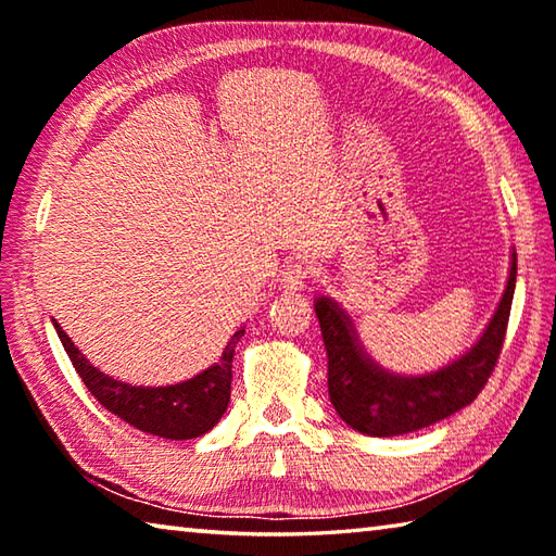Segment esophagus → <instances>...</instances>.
<instances>
[{
	"mask_svg": "<svg viewBox=\"0 0 556 556\" xmlns=\"http://www.w3.org/2000/svg\"><path fill=\"white\" fill-rule=\"evenodd\" d=\"M306 279H308V267L304 262H289L287 269L281 271V285L289 291H301L306 287Z\"/></svg>",
	"mask_w": 556,
	"mask_h": 556,
	"instance_id": "obj_1",
	"label": "esophagus"
}]
</instances>
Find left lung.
<instances>
[{
    "label": "left lung",
    "instance_id": "left-lung-1",
    "mask_svg": "<svg viewBox=\"0 0 556 556\" xmlns=\"http://www.w3.org/2000/svg\"><path fill=\"white\" fill-rule=\"evenodd\" d=\"M515 275L517 257L513 252L505 294L478 343L446 368L417 378L388 372L372 363L343 308L333 299L318 296L314 308L328 355V394L338 417L361 434L400 437L437 425L473 402L503 351Z\"/></svg>",
    "mask_w": 556,
    "mask_h": 556
}]
</instances>
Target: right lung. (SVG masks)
<instances>
[{
	"label": "right lung",
	"instance_id": "add662e5",
	"mask_svg": "<svg viewBox=\"0 0 556 556\" xmlns=\"http://www.w3.org/2000/svg\"><path fill=\"white\" fill-rule=\"evenodd\" d=\"M53 326L75 372L86 382L92 397L139 431L172 441L195 439L218 425V419L228 409L235 343L242 338L244 328L230 338L220 361L195 378L166 384V388H135V384L112 380L105 372L92 368L88 357H83L63 328L55 324V318Z\"/></svg>",
	"mask_w": 556,
	"mask_h": 556
}]
</instances>
